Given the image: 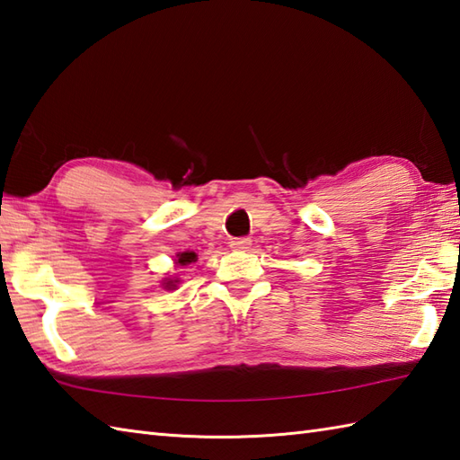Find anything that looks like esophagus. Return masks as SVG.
Masks as SVG:
<instances>
[{"label": "esophagus", "instance_id": "obj_1", "mask_svg": "<svg viewBox=\"0 0 460 460\" xmlns=\"http://www.w3.org/2000/svg\"><path fill=\"white\" fill-rule=\"evenodd\" d=\"M250 243H252L250 238H236V240L230 242V246H232L234 250H248Z\"/></svg>", "mask_w": 460, "mask_h": 460}]
</instances>
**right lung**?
<instances>
[{"label":"right lung","mask_w":460,"mask_h":460,"mask_svg":"<svg viewBox=\"0 0 460 460\" xmlns=\"http://www.w3.org/2000/svg\"><path fill=\"white\" fill-rule=\"evenodd\" d=\"M192 261H197V253L195 252H182V253H177V265H189ZM179 279H169L163 285H165V289H175L177 288Z\"/></svg>","instance_id":"1"}]
</instances>
